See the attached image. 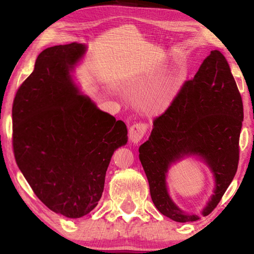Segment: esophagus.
Masks as SVG:
<instances>
[{
  "label": "esophagus",
  "mask_w": 254,
  "mask_h": 254,
  "mask_svg": "<svg viewBox=\"0 0 254 254\" xmlns=\"http://www.w3.org/2000/svg\"><path fill=\"white\" fill-rule=\"evenodd\" d=\"M148 126L143 122H137L134 123L133 126L130 127L128 128V139H130L131 142L133 143H137L142 140V137L144 136L145 132H147Z\"/></svg>",
  "instance_id": "esophagus-1"
}]
</instances>
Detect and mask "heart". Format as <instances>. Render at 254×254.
Returning <instances> with one entry per match:
<instances>
[{
    "instance_id": "1",
    "label": "heart",
    "mask_w": 254,
    "mask_h": 254,
    "mask_svg": "<svg viewBox=\"0 0 254 254\" xmlns=\"http://www.w3.org/2000/svg\"><path fill=\"white\" fill-rule=\"evenodd\" d=\"M175 94V84L173 80L167 79L160 87L149 94L147 97L148 105L151 110L160 111L169 104Z\"/></svg>"
}]
</instances>
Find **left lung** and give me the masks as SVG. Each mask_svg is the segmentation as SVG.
<instances>
[{
  "instance_id": "obj_1",
  "label": "left lung",
  "mask_w": 254,
  "mask_h": 254,
  "mask_svg": "<svg viewBox=\"0 0 254 254\" xmlns=\"http://www.w3.org/2000/svg\"><path fill=\"white\" fill-rule=\"evenodd\" d=\"M242 121V97L227 60L218 50L210 51L194 78L185 81L168 109L154 119L151 134L139 148L159 212L180 223L200 218L182 212L166 188L169 166L188 154L201 157L213 170L215 190L203 215L213 212L238 170Z\"/></svg>"
}]
</instances>
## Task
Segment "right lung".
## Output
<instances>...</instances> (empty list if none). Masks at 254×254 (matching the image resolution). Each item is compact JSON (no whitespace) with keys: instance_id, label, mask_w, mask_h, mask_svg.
Listing matches in <instances>:
<instances>
[{"instance_id":"obj_1","label":"right lung","mask_w":254,"mask_h":254,"mask_svg":"<svg viewBox=\"0 0 254 254\" xmlns=\"http://www.w3.org/2000/svg\"><path fill=\"white\" fill-rule=\"evenodd\" d=\"M84 51L76 42L45 49L12 106L16 165L38 198L69 218L96 207L112 154L127 141L126 123L71 83L69 70Z\"/></svg>"}]
</instances>
